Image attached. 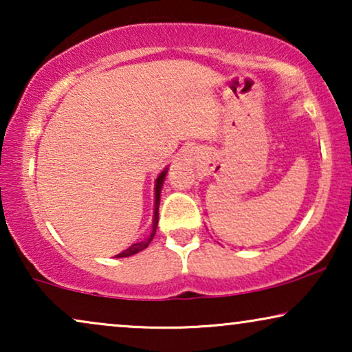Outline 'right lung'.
I'll use <instances>...</instances> for the list:
<instances>
[{
  "label": "right lung",
  "instance_id": "obj_1",
  "mask_svg": "<svg viewBox=\"0 0 352 352\" xmlns=\"http://www.w3.org/2000/svg\"><path fill=\"white\" fill-rule=\"evenodd\" d=\"M165 176H166V168L160 173V176H158L157 181H155V210H153V221H152V232H151V235H148L147 239H144L142 242L133 243L131 247L124 250V252L117 254V258L133 256V254H136V253H139V252H142L144 248H147L148 243L152 242L153 235H155V230H157V224H158V206H160V192H162L163 181H165Z\"/></svg>",
  "mask_w": 352,
  "mask_h": 352
}]
</instances>
